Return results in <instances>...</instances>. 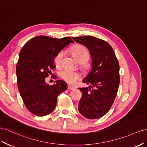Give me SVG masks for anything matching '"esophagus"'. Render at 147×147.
Wrapping results in <instances>:
<instances>
[{
  "label": "esophagus",
  "instance_id": "obj_1",
  "mask_svg": "<svg viewBox=\"0 0 147 147\" xmlns=\"http://www.w3.org/2000/svg\"><path fill=\"white\" fill-rule=\"evenodd\" d=\"M68 90H73L74 87L73 86H70V85H68Z\"/></svg>",
  "mask_w": 147,
  "mask_h": 147
}]
</instances>
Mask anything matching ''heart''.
I'll return each mask as SVG.
<instances>
[{
    "instance_id": "obj_1",
    "label": "heart",
    "mask_w": 147,
    "mask_h": 147,
    "mask_svg": "<svg viewBox=\"0 0 147 147\" xmlns=\"http://www.w3.org/2000/svg\"><path fill=\"white\" fill-rule=\"evenodd\" d=\"M72 55L77 61L80 63L81 67L83 69H87L89 65L86 61L89 58V52L88 50L83 45H76L70 49ZM64 56V52L60 51L57 53L55 58V63L56 65L59 66L61 64L62 58ZM60 76L62 79L69 84H74L80 78V74L76 71H73L68 69H65L61 71L59 73Z\"/></svg>"
}]
</instances>
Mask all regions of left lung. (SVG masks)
<instances>
[{"label":"left lung","instance_id":"1","mask_svg":"<svg viewBox=\"0 0 147 147\" xmlns=\"http://www.w3.org/2000/svg\"><path fill=\"white\" fill-rule=\"evenodd\" d=\"M89 49L92 70L82 82L89 87L82 92L78 110L87 119L100 118L107 114L115 101L120 82L119 65L111 46L106 41L90 36L73 37Z\"/></svg>","mask_w":147,"mask_h":147}]
</instances>
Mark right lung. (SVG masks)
I'll return each mask as SVG.
<instances>
[{"label": "right lung", "mask_w": 147, "mask_h": 147, "mask_svg": "<svg viewBox=\"0 0 147 147\" xmlns=\"http://www.w3.org/2000/svg\"><path fill=\"white\" fill-rule=\"evenodd\" d=\"M70 43L74 41L69 37L55 39L39 36L28 41L21 50L16 65L18 88L25 106L34 115L51 113L58 95L67 89L63 81L49 86L45 78L55 68L54 58L57 53Z\"/></svg>", "instance_id": "1"}]
</instances>
